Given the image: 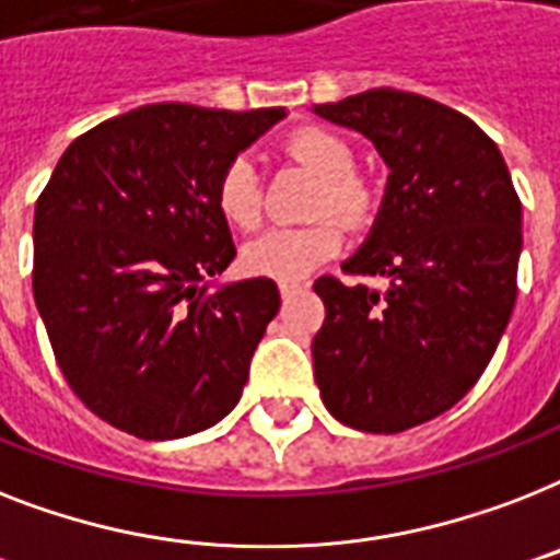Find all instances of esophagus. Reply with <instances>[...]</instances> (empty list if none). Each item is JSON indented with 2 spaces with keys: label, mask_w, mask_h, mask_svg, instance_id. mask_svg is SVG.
<instances>
[{
  "label": "esophagus",
  "mask_w": 560,
  "mask_h": 560,
  "mask_svg": "<svg viewBox=\"0 0 560 560\" xmlns=\"http://www.w3.org/2000/svg\"><path fill=\"white\" fill-rule=\"evenodd\" d=\"M304 288H307L304 281H279V293L284 295V299H293V295L302 293Z\"/></svg>",
  "instance_id": "obj_1"
}]
</instances>
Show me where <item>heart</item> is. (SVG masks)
Masks as SVG:
<instances>
[{
	"label": "heart",
	"mask_w": 560,
	"mask_h": 560,
	"mask_svg": "<svg viewBox=\"0 0 560 560\" xmlns=\"http://www.w3.org/2000/svg\"><path fill=\"white\" fill-rule=\"evenodd\" d=\"M284 152L319 175V189L313 198V215H322L304 226H276L261 238L249 241L241 253V267L247 276L276 281H299L313 267L325 265L342 249L345 230H359L374 221V184L353 172V147L334 129L304 126L284 140ZM215 207L226 224L235 230H256L261 221V192L258 175L247 158H233L215 180ZM330 214L340 218L338 222Z\"/></svg>",
	"instance_id": "heart-1"
}]
</instances>
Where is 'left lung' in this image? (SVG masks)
<instances>
[{
	"label": "left lung",
	"instance_id": "1",
	"mask_svg": "<svg viewBox=\"0 0 560 560\" xmlns=\"http://www.w3.org/2000/svg\"><path fill=\"white\" fill-rule=\"evenodd\" d=\"M313 112L362 131L390 166L374 230L342 265L388 288L316 279L313 376L336 420L397 434L460 402L501 342L517 299L521 198L494 140L438 100L371 89Z\"/></svg>",
	"mask_w": 560,
	"mask_h": 560
}]
</instances>
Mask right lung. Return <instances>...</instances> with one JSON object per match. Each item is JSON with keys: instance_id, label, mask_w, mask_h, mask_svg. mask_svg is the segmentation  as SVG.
<instances>
[{"instance_id": "add662e5", "label": "right lung", "mask_w": 560, "mask_h": 560, "mask_svg": "<svg viewBox=\"0 0 560 560\" xmlns=\"http://www.w3.org/2000/svg\"><path fill=\"white\" fill-rule=\"evenodd\" d=\"M284 108L158 103L66 149L34 212V299L77 397L140 440H175L233 411L279 288L212 290L235 258L215 180Z\"/></svg>"}]
</instances>
